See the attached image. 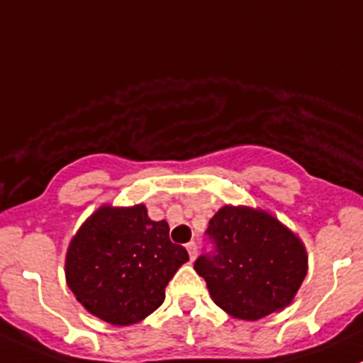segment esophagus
Wrapping results in <instances>:
<instances>
[{"mask_svg": "<svg viewBox=\"0 0 363 363\" xmlns=\"http://www.w3.org/2000/svg\"><path fill=\"white\" fill-rule=\"evenodd\" d=\"M186 250H188V252H189V258L191 259L196 258V244L195 242L186 244Z\"/></svg>", "mask_w": 363, "mask_h": 363, "instance_id": "obj_1", "label": "esophagus"}]
</instances>
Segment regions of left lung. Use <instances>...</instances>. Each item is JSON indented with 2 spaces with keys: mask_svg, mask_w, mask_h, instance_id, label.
<instances>
[{
  "mask_svg": "<svg viewBox=\"0 0 363 363\" xmlns=\"http://www.w3.org/2000/svg\"><path fill=\"white\" fill-rule=\"evenodd\" d=\"M205 235L212 247L196 258L195 270L221 309L255 321L294 300L307 274L306 247L274 216L226 205Z\"/></svg>",
  "mask_w": 363,
  "mask_h": 363,
  "instance_id": "1",
  "label": "left lung"
}]
</instances>
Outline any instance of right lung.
<instances>
[{
  "label": "right lung",
  "instance_id": "add662e5",
  "mask_svg": "<svg viewBox=\"0 0 363 363\" xmlns=\"http://www.w3.org/2000/svg\"><path fill=\"white\" fill-rule=\"evenodd\" d=\"M152 221L145 205L100 207L67 252V283L91 314L111 325L138 323L164 300V288L188 251Z\"/></svg>",
  "mask_w": 363,
  "mask_h": 363
}]
</instances>
